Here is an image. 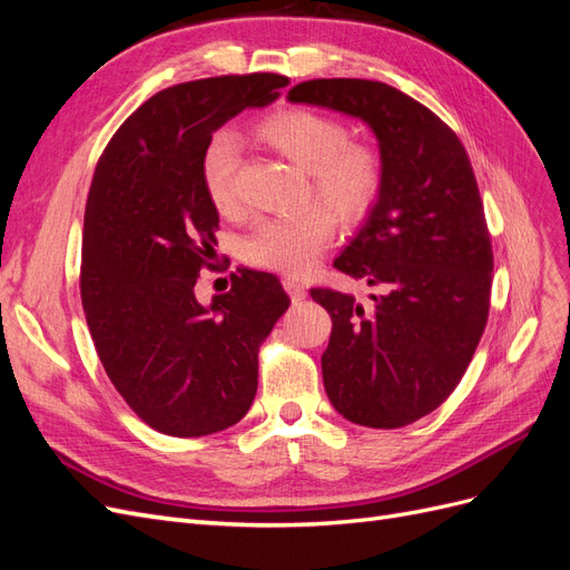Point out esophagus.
<instances>
[{
  "instance_id": "esophagus-1",
  "label": "esophagus",
  "mask_w": 570,
  "mask_h": 570,
  "mask_svg": "<svg viewBox=\"0 0 570 570\" xmlns=\"http://www.w3.org/2000/svg\"><path fill=\"white\" fill-rule=\"evenodd\" d=\"M283 285H285V289L289 292L292 302H302V299L306 297V287H304V283H299L297 278H285Z\"/></svg>"
}]
</instances>
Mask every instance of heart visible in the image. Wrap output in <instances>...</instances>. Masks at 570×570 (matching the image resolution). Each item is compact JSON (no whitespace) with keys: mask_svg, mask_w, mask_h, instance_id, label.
I'll list each match as a JSON object with an SVG mask.
<instances>
[{"mask_svg":"<svg viewBox=\"0 0 570 570\" xmlns=\"http://www.w3.org/2000/svg\"><path fill=\"white\" fill-rule=\"evenodd\" d=\"M264 140L292 164L306 170L312 195L350 226L366 220L385 187V161L375 145L350 140L342 120L304 107L273 111L256 124ZM243 147L230 130H218L202 151V185L212 206L230 216L237 212V170ZM335 237V218L323 206L299 216L271 218L245 237L243 254L252 266L304 275L312 271Z\"/></svg>","mask_w":570,"mask_h":570,"instance_id":"obj_1","label":"heart"}]
</instances>
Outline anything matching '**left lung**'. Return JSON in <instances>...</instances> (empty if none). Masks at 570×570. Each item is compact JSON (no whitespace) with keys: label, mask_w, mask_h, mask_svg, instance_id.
Here are the masks:
<instances>
[{"label":"left lung","mask_w":570,"mask_h":570,"mask_svg":"<svg viewBox=\"0 0 570 570\" xmlns=\"http://www.w3.org/2000/svg\"><path fill=\"white\" fill-rule=\"evenodd\" d=\"M287 99L364 118L381 142V202L333 264L381 297H312L333 318L321 356L333 406L366 428L409 425L461 383L490 316L494 256L471 159L438 114L385 82L316 78Z\"/></svg>","instance_id":"1"}]
</instances>
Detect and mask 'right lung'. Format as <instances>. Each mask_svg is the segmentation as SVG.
<instances>
[{"label":"right lung","mask_w":570,"mask_h":570,"mask_svg":"<svg viewBox=\"0 0 570 570\" xmlns=\"http://www.w3.org/2000/svg\"><path fill=\"white\" fill-rule=\"evenodd\" d=\"M287 82L247 73L174 85L135 109L97 161L82 228L85 318L118 394L164 435H212L245 416L258 347L289 306L273 273L249 268L230 273V292L209 308L195 299L218 228L202 151Z\"/></svg>","instance_id":"right-lung-1"}]
</instances>
